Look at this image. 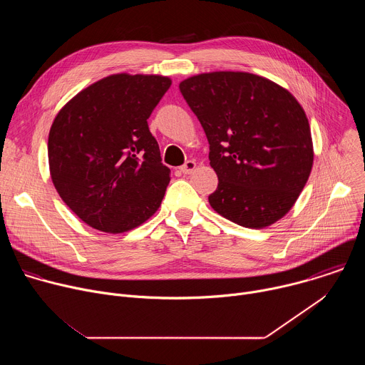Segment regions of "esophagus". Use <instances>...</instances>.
I'll use <instances>...</instances> for the list:
<instances>
[{
  "label": "esophagus",
  "instance_id": "34e87169",
  "mask_svg": "<svg viewBox=\"0 0 365 365\" xmlns=\"http://www.w3.org/2000/svg\"><path fill=\"white\" fill-rule=\"evenodd\" d=\"M195 168H196V163H195L193 160H187V162L180 168V172H182L183 175H190V173L195 170Z\"/></svg>",
  "mask_w": 365,
  "mask_h": 365
}]
</instances>
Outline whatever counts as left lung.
<instances>
[{
	"mask_svg": "<svg viewBox=\"0 0 365 365\" xmlns=\"http://www.w3.org/2000/svg\"><path fill=\"white\" fill-rule=\"evenodd\" d=\"M207 143L218 187L207 196L224 218L264 228L283 218L314 163L310 128L294 96L245 72H212L180 82Z\"/></svg>",
	"mask_w": 365,
	"mask_h": 365,
	"instance_id": "8db88e82",
	"label": "left lung"
}]
</instances>
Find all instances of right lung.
Segmentation results:
<instances>
[{"mask_svg": "<svg viewBox=\"0 0 365 365\" xmlns=\"http://www.w3.org/2000/svg\"><path fill=\"white\" fill-rule=\"evenodd\" d=\"M172 81L111 75L72 98L48 133L53 185L89 227L125 232L159 210L170 182L147 120Z\"/></svg>", "mask_w": 365, "mask_h": 365, "instance_id": "right-lung-1", "label": "right lung"}]
</instances>
